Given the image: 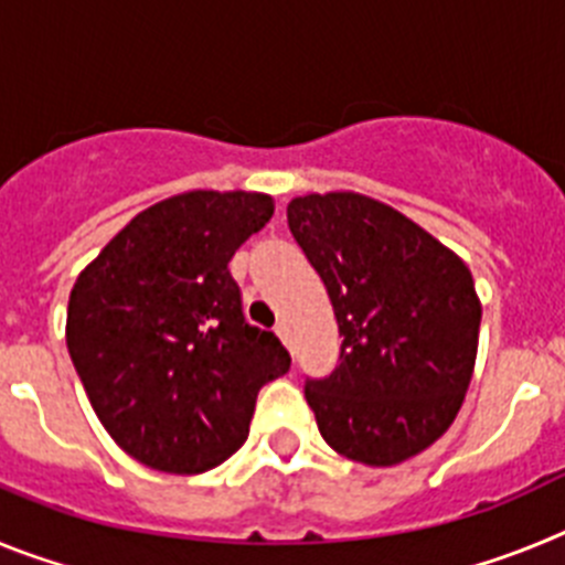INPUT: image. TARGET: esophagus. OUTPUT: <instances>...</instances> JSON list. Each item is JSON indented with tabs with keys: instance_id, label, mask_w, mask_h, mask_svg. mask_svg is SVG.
<instances>
[{
	"instance_id": "34e87169",
	"label": "esophagus",
	"mask_w": 565,
	"mask_h": 565,
	"mask_svg": "<svg viewBox=\"0 0 565 565\" xmlns=\"http://www.w3.org/2000/svg\"><path fill=\"white\" fill-rule=\"evenodd\" d=\"M274 333H277V337L288 344V326H286V322H277V328H274Z\"/></svg>"
}]
</instances>
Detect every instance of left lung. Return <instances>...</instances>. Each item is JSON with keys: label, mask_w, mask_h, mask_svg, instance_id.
Listing matches in <instances>:
<instances>
[{"label": "left lung", "mask_w": 565, "mask_h": 565, "mask_svg": "<svg viewBox=\"0 0 565 565\" xmlns=\"http://www.w3.org/2000/svg\"><path fill=\"white\" fill-rule=\"evenodd\" d=\"M288 228L342 337L337 371L306 384L319 433L367 467L418 456L450 430L476 371L481 299L467 263L359 192L294 198Z\"/></svg>", "instance_id": "obj_1"}]
</instances>
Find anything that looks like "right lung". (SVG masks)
Returning <instances> with one entry per match:
<instances>
[{
	"label": "right lung",
	"mask_w": 565,
	"mask_h": 565,
	"mask_svg": "<svg viewBox=\"0 0 565 565\" xmlns=\"http://www.w3.org/2000/svg\"><path fill=\"white\" fill-rule=\"evenodd\" d=\"M271 194H174L135 214L78 274L67 351L104 430L135 461L198 476L248 438L259 387L291 356L248 326L228 259Z\"/></svg>",
	"instance_id": "1"
}]
</instances>
